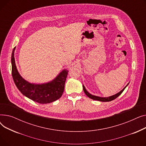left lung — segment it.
Segmentation results:
<instances>
[{"label":"left lung","mask_w":146,"mask_h":146,"mask_svg":"<svg viewBox=\"0 0 146 146\" xmlns=\"http://www.w3.org/2000/svg\"><path fill=\"white\" fill-rule=\"evenodd\" d=\"M129 83L127 84V85H126V86L122 89L119 92L116 94L115 95H113L112 96H108V97H100V96H95V95H93L90 94V93H89L87 91V90L86 89L85 86H84L83 85V91L85 93V94L90 99H94V100H95V101H101V102H110V101H111L112 100H113V99H116L118 96H119L122 93V92H123L124 90V89H125V88L128 85Z\"/></svg>","instance_id":"obj_1"}]
</instances>
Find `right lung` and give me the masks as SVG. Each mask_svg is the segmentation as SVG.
Returning <instances> with one entry per match:
<instances>
[{"label":"right lung","instance_id":"1","mask_svg":"<svg viewBox=\"0 0 146 146\" xmlns=\"http://www.w3.org/2000/svg\"><path fill=\"white\" fill-rule=\"evenodd\" d=\"M11 57L12 75L15 85L21 92L33 101L44 104L56 101L63 95L65 82L68 70L64 69L52 80L45 83H30L23 78L19 73L15 64L14 52Z\"/></svg>","mask_w":146,"mask_h":146}]
</instances>
